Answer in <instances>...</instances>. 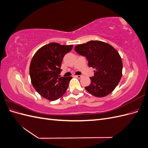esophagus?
Instances as JSON below:
<instances>
[{"label":"esophagus","instance_id":"34e87169","mask_svg":"<svg viewBox=\"0 0 148 148\" xmlns=\"http://www.w3.org/2000/svg\"><path fill=\"white\" fill-rule=\"evenodd\" d=\"M83 77L82 75H75V77H77L78 78H81Z\"/></svg>","mask_w":148,"mask_h":148}]
</instances>
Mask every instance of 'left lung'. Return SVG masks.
Segmentation results:
<instances>
[{
  "mask_svg": "<svg viewBox=\"0 0 148 148\" xmlns=\"http://www.w3.org/2000/svg\"><path fill=\"white\" fill-rule=\"evenodd\" d=\"M75 50L86 57L89 67L96 69L95 76L90 77L91 84L85 87L86 91L99 97L112 92L122 75V61L117 51L110 44L100 41L78 44Z\"/></svg>",
  "mask_w": 148,
  "mask_h": 148,
  "instance_id": "1",
  "label": "left lung"
}]
</instances>
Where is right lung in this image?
<instances>
[{
    "mask_svg": "<svg viewBox=\"0 0 148 148\" xmlns=\"http://www.w3.org/2000/svg\"><path fill=\"white\" fill-rule=\"evenodd\" d=\"M72 47L73 45L49 43L38 49L31 61V83L40 95L49 101H56L63 96L72 78L60 75L63 58Z\"/></svg>",
    "mask_w": 148,
    "mask_h": 148,
    "instance_id": "1",
    "label": "right lung"
}]
</instances>
